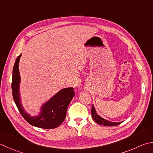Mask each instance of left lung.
Returning <instances> with one entry per match:
<instances>
[{"mask_svg":"<svg viewBox=\"0 0 153 153\" xmlns=\"http://www.w3.org/2000/svg\"><path fill=\"white\" fill-rule=\"evenodd\" d=\"M91 116H92L93 120L95 121L96 123H98L100 125H104V126H117V125L122 123V122H120V123H112V122L108 121L107 120H105V119L102 118L98 114L96 113V111L95 110V108H94L93 105H91Z\"/></svg>","mask_w":153,"mask_h":153,"instance_id":"8db88e82","label":"left lung"}]
</instances>
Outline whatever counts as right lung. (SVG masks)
I'll use <instances>...</instances> for the list:
<instances>
[{"instance_id":"right-lung-1","label":"right lung","mask_w":153,"mask_h":153,"mask_svg":"<svg viewBox=\"0 0 153 153\" xmlns=\"http://www.w3.org/2000/svg\"><path fill=\"white\" fill-rule=\"evenodd\" d=\"M21 55H19L15 61L13 71L12 87L13 97L22 116L27 123L32 126L41 128L51 129L59 126L64 121L68 107L75 96L73 88H68L61 90L48 102L41 107V112L37 116H30L25 112L21 104L19 84L21 77L19 70V63Z\"/></svg>"}]
</instances>
